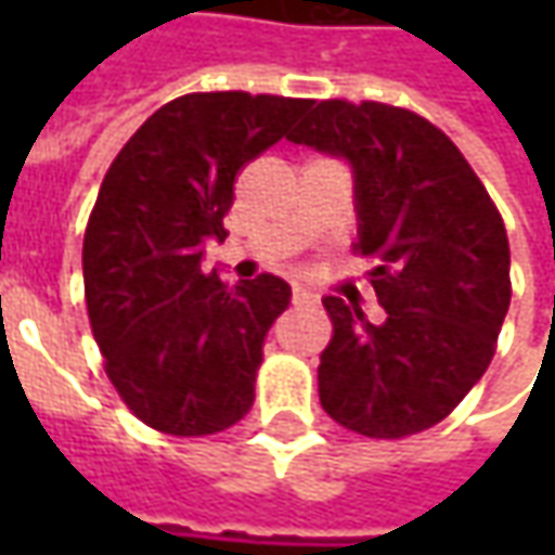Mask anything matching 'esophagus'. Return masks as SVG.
Instances as JSON below:
<instances>
[{"label":"esophagus","instance_id":"1","mask_svg":"<svg viewBox=\"0 0 555 555\" xmlns=\"http://www.w3.org/2000/svg\"><path fill=\"white\" fill-rule=\"evenodd\" d=\"M293 302H296V306H302V302H314V296H311L306 287H293Z\"/></svg>","mask_w":555,"mask_h":555}]
</instances>
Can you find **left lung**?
<instances>
[{
	"mask_svg": "<svg viewBox=\"0 0 555 555\" xmlns=\"http://www.w3.org/2000/svg\"><path fill=\"white\" fill-rule=\"evenodd\" d=\"M287 139L354 169L358 244L386 309L371 324L327 296L333 324L318 364L321 408L367 438L441 423L488 371L509 309V241L476 169L438 126L408 107L327 98Z\"/></svg>",
	"mask_w": 555,
	"mask_h": 555,
	"instance_id": "obj_1",
	"label": "left lung"
}]
</instances>
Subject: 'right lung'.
<instances>
[{"mask_svg":"<svg viewBox=\"0 0 555 555\" xmlns=\"http://www.w3.org/2000/svg\"><path fill=\"white\" fill-rule=\"evenodd\" d=\"M306 98L191 92L163 104L111 163L82 241L86 309L126 408L166 436H216L256 398L262 343L289 287L203 271L224 241L234 179L287 135Z\"/></svg>","mask_w":555,"mask_h":555,"instance_id":"1","label":"right lung"}]
</instances>
